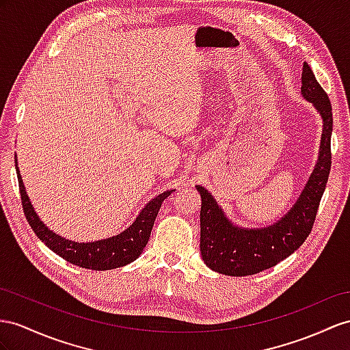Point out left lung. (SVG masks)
Returning <instances> with one entry per match:
<instances>
[{"label":"left lung","instance_id":"left-lung-1","mask_svg":"<svg viewBox=\"0 0 350 350\" xmlns=\"http://www.w3.org/2000/svg\"><path fill=\"white\" fill-rule=\"evenodd\" d=\"M301 96L322 118L319 154L297 201L280 220L266 228L238 226L205 187L195 186L201 195V256L211 271L229 276L258 273L293 254L309 237L331 168L333 112L327 93L306 62L301 72Z\"/></svg>","mask_w":350,"mask_h":350}]
</instances>
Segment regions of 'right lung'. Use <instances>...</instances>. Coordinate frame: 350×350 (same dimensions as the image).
<instances>
[{
	"mask_svg": "<svg viewBox=\"0 0 350 350\" xmlns=\"http://www.w3.org/2000/svg\"><path fill=\"white\" fill-rule=\"evenodd\" d=\"M14 163L17 180H19L23 211L26 220L29 221L32 230L35 232V235L53 253L65 258L66 262L77 265L79 267L92 269V271H111V269L121 267L136 260L142 254L143 248L148 244L150 230L158 216L161 204L172 195V192H174V189H170L159 193L155 198H152L137 214L136 220L127 229L122 230L121 234L106 239L92 241V243H77V241H70L65 237L57 235L56 232L50 230L44 225L38 214L35 213L28 193H26L19 167H17V157H14Z\"/></svg>",
	"mask_w": 350,
	"mask_h": 350,
	"instance_id": "1",
	"label": "right lung"
}]
</instances>
